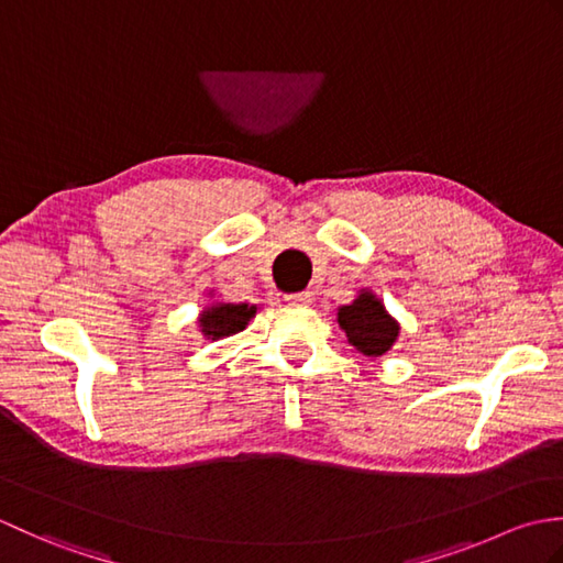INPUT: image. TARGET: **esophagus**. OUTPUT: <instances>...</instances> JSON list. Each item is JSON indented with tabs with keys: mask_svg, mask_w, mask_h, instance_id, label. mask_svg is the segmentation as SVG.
<instances>
[{
	"mask_svg": "<svg viewBox=\"0 0 563 563\" xmlns=\"http://www.w3.org/2000/svg\"><path fill=\"white\" fill-rule=\"evenodd\" d=\"M285 300H288V302L295 305V307H307V305H312L314 295L309 292V290H305V292H292V295L285 297Z\"/></svg>",
	"mask_w": 563,
	"mask_h": 563,
	"instance_id": "obj_1",
	"label": "esophagus"
}]
</instances>
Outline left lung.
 Returning a JSON list of instances; mask_svg holds the SVG:
<instances>
[{"label":"left lung","instance_id":"8db88e82","mask_svg":"<svg viewBox=\"0 0 563 563\" xmlns=\"http://www.w3.org/2000/svg\"><path fill=\"white\" fill-rule=\"evenodd\" d=\"M339 327L345 331L349 343L355 345V351L367 357L385 355L399 336V321L369 290H361L351 305L339 307Z\"/></svg>","mask_w":563,"mask_h":563}]
</instances>
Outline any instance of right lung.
<instances>
[{
  "instance_id": "right-lung-1",
  "label": "right lung",
  "mask_w": 563,
  "mask_h": 563,
  "mask_svg": "<svg viewBox=\"0 0 563 563\" xmlns=\"http://www.w3.org/2000/svg\"><path fill=\"white\" fill-rule=\"evenodd\" d=\"M251 317H256V305L214 302L202 309V314L198 317V327L202 336L218 341L224 336H232V333L244 331Z\"/></svg>"
}]
</instances>
